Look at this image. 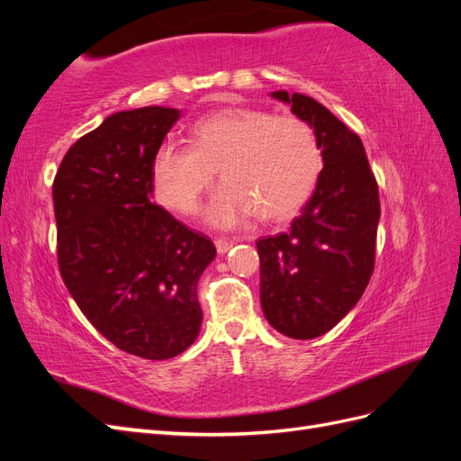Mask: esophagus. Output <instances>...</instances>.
I'll list each match as a JSON object with an SVG mask.
<instances>
[{"instance_id": "obj_1", "label": "esophagus", "mask_w": 461, "mask_h": 461, "mask_svg": "<svg viewBox=\"0 0 461 461\" xmlns=\"http://www.w3.org/2000/svg\"><path fill=\"white\" fill-rule=\"evenodd\" d=\"M236 242H239V240H229V239H217L215 240V246H217V252L219 254H227L229 252V249L236 244Z\"/></svg>"}]
</instances>
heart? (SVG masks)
Listing matches in <instances>:
<instances>
[{"instance_id":"b5f03b06","label":"heart","mask_w":461,"mask_h":461,"mask_svg":"<svg viewBox=\"0 0 461 461\" xmlns=\"http://www.w3.org/2000/svg\"><path fill=\"white\" fill-rule=\"evenodd\" d=\"M188 142H163L153 151L156 196L173 212L194 213L219 169L225 185L205 209L209 225L219 229L254 213L261 221L292 217L310 200L323 165L308 122L263 109H219L192 124Z\"/></svg>"}]
</instances>
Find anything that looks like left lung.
Segmentation results:
<instances>
[{"label":"left lung","mask_w":461,"mask_h":461,"mask_svg":"<svg viewBox=\"0 0 461 461\" xmlns=\"http://www.w3.org/2000/svg\"><path fill=\"white\" fill-rule=\"evenodd\" d=\"M275 100L315 131L323 158L312 198L286 232L258 240L259 300L285 337H321L359 302L375 267L379 188L361 138L303 94Z\"/></svg>","instance_id":"8db88e82"}]
</instances>
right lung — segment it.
<instances>
[{"mask_svg": "<svg viewBox=\"0 0 461 461\" xmlns=\"http://www.w3.org/2000/svg\"><path fill=\"white\" fill-rule=\"evenodd\" d=\"M180 111L109 115L53 180L58 261L80 312L119 350L169 359L198 339V281L217 249L153 203L151 158Z\"/></svg>", "mask_w": 461, "mask_h": 461, "instance_id": "1", "label": "right lung"}]
</instances>
